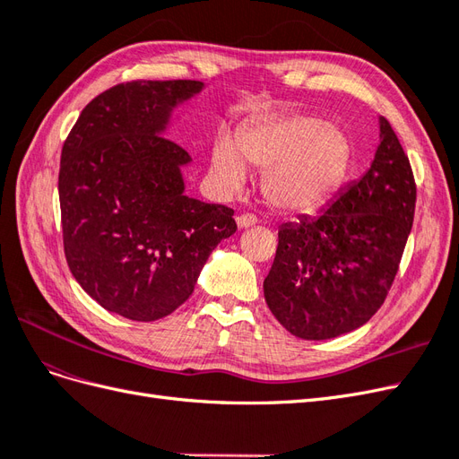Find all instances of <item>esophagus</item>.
<instances>
[{
    "label": "esophagus",
    "instance_id": "34e87169",
    "mask_svg": "<svg viewBox=\"0 0 459 459\" xmlns=\"http://www.w3.org/2000/svg\"><path fill=\"white\" fill-rule=\"evenodd\" d=\"M235 221H238L239 230H247V228H253L256 224V218L253 214H239L238 218H235Z\"/></svg>",
    "mask_w": 459,
    "mask_h": 459
}]
</instances>
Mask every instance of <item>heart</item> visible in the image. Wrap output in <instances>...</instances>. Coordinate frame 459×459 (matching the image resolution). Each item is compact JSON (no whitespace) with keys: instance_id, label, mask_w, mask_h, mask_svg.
Masks as SVG:
<instances>
[{"instance_id":"b5f03b06","label":"heart","mask_w":459,"mask_h":459,"mask_svg":"<svg viewBox=\"0 0 459 459\" xmlns=\"http://www.w3.org/2000/svg\"><path fill=\"white\" fill-rule=\"evenodd\" d=\"M352 162V142L337 124L314 115H287L247 124L235 143L220 135L211 151V174L238 189L247 167L262 170V195L275 211L312 214L341 187Z\"/></svg>"}]
</instances>
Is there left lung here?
<instances>
[{"label": "left lung", "mask_w": 459, "mask_h": 459, "mask_svg": "<svg viewBox=\"0 0 459 459\" xmlns=\"http://www.w3.org/2000/svg\"><path fill=\"white\" fill-rule=\"evenodd\" d=\"M410 160L388 120L366 174L317 216L280 228L264 280L268 308L290 335L335 339L369 322L391 289L413 224Z\"/></svg>", "instance_id": "left-lung-1"}]
</instances>
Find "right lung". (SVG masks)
I'll return each instance as SVG.
<instances>
[{
  "label": "right lung",
  "mask_w": 459,
  "mask_h": 459,
  "mask_svg": "<svg viewBox=\"0 0 459 459\" xmlns=\"http://www.w3.org/2000/svg\"><path fill=\"white\" fill-rule=\"evenodd\" d=\"M199 80H137L97 95L61 152L68 268L108 312L155 322L191 297L233 211L186 195L187 151L164 137Z\"/></svg>",
  "instance_id": "right-lung-1"
}]
</instances>
